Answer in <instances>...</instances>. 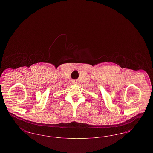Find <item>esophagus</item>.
Masks as SVG:
<instances>
[{"mask_svg": "<svg viewBox=\"0 0 153 153\" xmlns=\"http://www.w3.org/2000/svg\"><path fill=\"white\" fill-rule=\"evenodd\" d=\"M72 83H73L74 85H76V84H77V82H76V81H72Z\"/></svg>", "mask_w": 153, "mask_h": 153, "instance_id": "esophagus-1", "label": "esophagus"}]
</instances>
